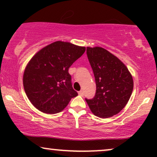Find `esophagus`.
<instances>
[{
  "mask_svg": "<svg viewBox=\"0 0 157 157\" xmlns=\"http://www.w3.org/2000/svg\"><path fill=\"white\" fill-rule=\"evenodd\" d=\"M78 94H79V95H80V96H82H82H83V95H84V91L81 90V91H79Z\"/></svg>",
  "mask_w": 157,
  "mask_h": 157,
  "instance_id": "obj_1",
  "label": "esophagus"
}]
</instances>
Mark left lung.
Listing matches in <instances>:
<instances>
[{"instance_id":"8db88e82","label":"left lung","mask_w":157,"mask_h":157,"mask_svg":"<svg viewBox=\"0 0 157 157\" xmlns=\"http://www.w3.org/2000/svg\"><path fill=\"white\" fill-rule=\"evenodd\" d=\"M86 54L94 75L96 93L86 101L94 115L111 117L128 102L134 88L132 76L125 64L105 48L87 47Z\"/></svg>"}]
</instances>
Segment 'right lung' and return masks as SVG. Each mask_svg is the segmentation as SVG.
<instances>
[{
  "mask_svg": "<svg viewBox=\"0 0 157 157\" xmlns=\"http://www.w3.org/2000/svg\"><path fill=\"white\" fill-rule=\"evenodd\" d=\"M85 51L86 47L56 41L40 50L30 60L23 82L27 97L36 109L46 113H56L77 96L68 68Z\"/></svg>",
  "mask_w": 157,
  "mask_h": 157,
  "instance_id": "1",
  "label": "right lung"
}]
</instances>
